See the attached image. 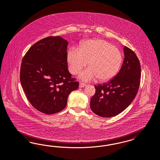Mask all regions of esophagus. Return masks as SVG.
<instances>
[{
    "label": "esophagus",
    "instance_id": "1",
    "mask_svg": "<svg viewBox=\"0 0 160 160\" xmlns=\"http://www.w3.org/2000/svg\"><path fill=\"white\" fill-rule=\"evenodd\" d=\"M86 86V84H84V83H83V82H80V83H79V86H80V87H85Z\"/></svg>",
    "mask_w": 160,
    "mask_h": 160
}]
</instances>
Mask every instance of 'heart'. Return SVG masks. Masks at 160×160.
<instances>
[{"label": "heart", "mask_w": 160, "mask_h": 160, "mask_svg": "<svg viewBox=\"0 0 160 160\" xmlns=\"http://www.w3.org/2000/svg\"><path fill=\"white\" fill-rule=\"evenodd\" d=\"M69 70L77 74L88 63V68L80 74L83 81L88 82L94 78L102 82L110 80L116 76L122 62L119 49L103 40H91L81 46L79 50L73 48L68 52Z\"/></svg>", "instance_id": "obj_1"}]
</instances>
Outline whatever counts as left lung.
<instances>
[{"instance_id": "1", "label": "left lung", "mask_w": 160, "mask_h": 160, "mask_svg": "<svg viewBox=\"0 0 160 160\" xmlns=\"http://www.w3.org/2000/svg\"><path fill=\"white\" fill-rule=\"evenodd\" d=\"M121 69L108 82L95 85L96 92L90 100L93 112L112 117L123 112L133 101L139 89L141 65L136 53L124 46Z\"/></svg>"}]
</instances>
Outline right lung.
I'll list each match as a JSON object with an SVG mask.
<instances>
[{
    "instance_id": "add662e5",
    "label": "right lung",
    "mask_w": 160,
    "mask_h": 160,
    "mask_svg": "<svg viewBox=\"0 0 160 160\" xmlns=\"http://www.w3.org/2000/svg\"><path fill=\"white\" fill-rule=\"evenodd\" d=\"M68 42L49 36L30 47L22 59L20 80L30 104L39 112L53 114L67 105L78 82L68 69Z\"/></svg>"
}]
</instances>
